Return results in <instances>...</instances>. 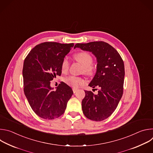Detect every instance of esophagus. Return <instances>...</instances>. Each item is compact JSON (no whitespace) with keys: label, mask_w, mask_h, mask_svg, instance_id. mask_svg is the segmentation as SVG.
<instances>
[{"label":"esophagus","mask_w":153,"mask_h":153,"mask_svg":"<svg viewBox=\"0 0 153 153\" xmlns=\"http://www.w3.org/2000/svg\"><path fill=\"white\" fill-rule=\"evenodd\" d=\"M77 90H77V88H73V93H76Z\"/></svg>","instance_id":"34e87169"}]
</instances>
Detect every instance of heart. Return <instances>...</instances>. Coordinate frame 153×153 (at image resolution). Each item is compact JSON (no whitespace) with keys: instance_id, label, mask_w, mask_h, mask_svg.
Segmentation results:
<instances>
[{"instance_id":"heart-1","label":"heart","mask_w":153,"mask_h":153,"mask_svg":"<svg viewBox=\"0 0 153 153\" xmlns=\"http://www.w3.org/2000/svg\"><path fill=\"white\" fill-rule=\"evenodd\" d=\"M75 60L83 67V71L86 74H91L93 71L92 66L93 57L90 54L85 51L77 53L74 56ZM69 61L67 58H64L61 63V71L63 73H66L69 69ZM65 83L73 87L77 88L85 83L83 79L74 76H70L63 79Z\"/></svg>"}]
</instances>
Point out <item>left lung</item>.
Instances as JSON below:
<instances>
[{"mask_svg": "<svg viewBox=\"0 0 153 153\" xmlns=\"http://www.w3.org/2000/svg\"><path fill=\"white\" fill-rule=\"evenodd\" d=\"M76 48L92 53L97 60L96 73L88 85L93 88L97 86L99 90L97 94L85 91V96L82 101L83 113L90 120H103L114 111L122 97L123 61L119 53L104 42L77 43Z\"/></svg>", "mask_w": 153, "mask_h": 153, "instance_id": "left-lung-1", "label": "left lung"}]
</instances>
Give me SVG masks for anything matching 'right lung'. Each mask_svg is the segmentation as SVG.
I'll list each match as a JSON object with an SVG mask.
<instances>
[{"instance_id": "1", "label": "right lung", "mask_w": 153, "mask_h": 153, "mask_svg": "<svg viewBox=\"0 0 153 153\" xmlns=\"http://www.w3.org/2000/svg\"><path fill=\"white\" fill-rule=\"evenodd\" d=\"M74 43L44 42L33 48L23 67L24 90L33 111L40 117L52 120L62 116L73 94L71 87L61 82L56 90L50 81L60 76L61 63Z\"/></svg>"}]
</instances>
